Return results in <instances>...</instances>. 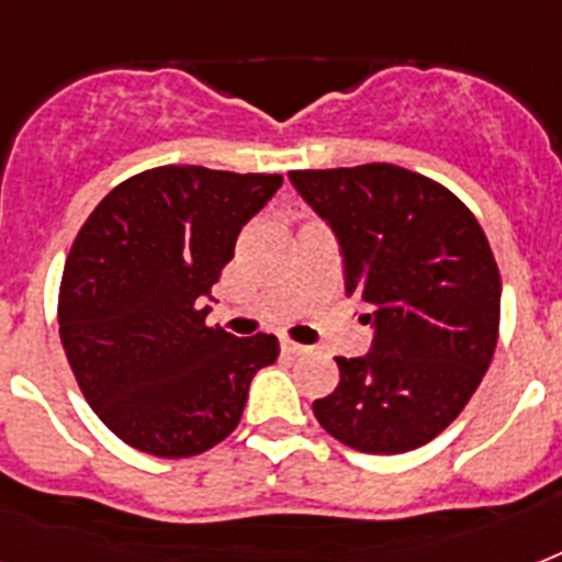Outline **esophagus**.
<instances>
[{
	"label": "esophagus",
	"mask_w": 562,
	"mask_h": 562,
	"mask_svg": "<svg viewBox=\"0 0 562 562\" xmlns=\"http://www.w3.org/2000/svg\"><path fill=\"white\" fill-rule=\"evenodd\" d=\"M282 352H285V356H306V352H312V347H303V344L294 341H282Z\"/></svg>",
	"instance_id": "esophagus-1"
}]
</instances>
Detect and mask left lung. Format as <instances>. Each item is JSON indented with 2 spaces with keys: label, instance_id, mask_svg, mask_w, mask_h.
I'll return each mask as SVG.
<instances>
[{
  "label": "left lung",
  "instance_id": "left-lung-1",
  "mask_svg": "<svg viewBox=\"0 0 562 562\" xmlns=\"http://www.w3.org/2000/svg\"><path fill=\"white\" fill-rule=\"evenodd\" d=\"M289 180L335 233L344 291L373 326L368 356L338 359L341 382L312 405L317 423L368 454L426 446L496 352L502 280L484 229L449 189L391 162Z\"/></svg>",
  "mask_w": 562,
  "mask_h": 562
}]
</instances>
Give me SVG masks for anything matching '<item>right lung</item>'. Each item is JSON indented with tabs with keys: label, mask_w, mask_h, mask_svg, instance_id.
<instances>
[{
	"label": "right lung",
	"mask_w": 562,
	"mask_h": 562,
	"mask_svg": "<svg viewBox=\"0 0 562 562\" xmlns=\"http://www.w3.org/2000/svg\"><path fill=\"white\" fill-rule=\"evenodd\" d=\"M280 175L162 166L119 183L66 256L60 341L83 396L127 446L189 458L238 426L273 335L203 324L210 289Z\"/></svg>",
	"instance_id": "right-lung-1"
}]
</instances>
